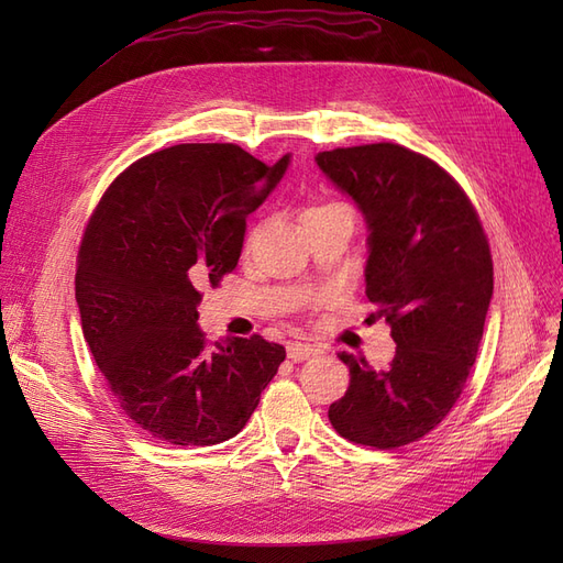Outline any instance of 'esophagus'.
I'll return each mask as SVG.
<instances>
[{
    "label": "esophagus",
    "mask_w": 563,
    "mask_h": 563,
    "mask_svg": "<svg viewBox=\"0 0 563 563\" xmlns=\"http://www.w3.org/2000/svg\"><path fill=\"white\" fill-rule=\"evenodd\" d=\"M286 352H288V360H291V362H305V360H310V356L319 354V347L308 345V343H288Z\"/></svg>",
    "instance_id": "1"
}]
</instances>
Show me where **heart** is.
Returning <instances> with one entry per match:
<instances>
[{
  "label": "heart",
  "instance_id": "obj_1",
  "mask_svg": "<svg viewBox=\"0 0 563 563\" xmlns=\"http://www.w3.org/2000/svg\"><path fill=\"white\" fill-rule=\"evenodd\" d=\"M319 209H321V207H319Z\"/></svg>",
  "mask_w": 563,
  "mask_h": 563
}]
</instances>
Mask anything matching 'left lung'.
Listing matches in <instances>:
<instances>
[{
	"label": "left lung",
	"instance_id": "obj_1",
	"mask_svg": "<svg viewBox=\"0 0 563 563\" xmlns=\"http://www.w3.org/2000/svg\"><path fill=\"white\" fill-rule=\"evenodd\" d=\"M314 162L366 220V296L397 343L380 371L338 352L350 387L329 420L354 444H411L446 418L479 352L493 296L484 228L460 185L413 150L373 143Z\"/></svg>",
	"mask_w": 563,
	"mask_h": 563
}]
</instances>
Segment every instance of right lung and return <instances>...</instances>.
Instances as JSON below:
<instances>
[{
	"instance_id": "add662e5",
	"label": "right lung",
	"mask_w": 563,
	"mask_h": 563,
	"mask_svg": "<svg viewBox=\"0 0 563 563\" xmlns=\"http://www.w3.org/2000/svg\"><path fill=\"white\" fill-rule=\"evenodd\" d=\"M291 155L263 164L232 143L174 145L131 164L100 199L79 249L84 338L124 416L174 446L240 434L286 350L199 329L201 286L240 263L246 218Z\"/></svg>"
}]
</instances>
